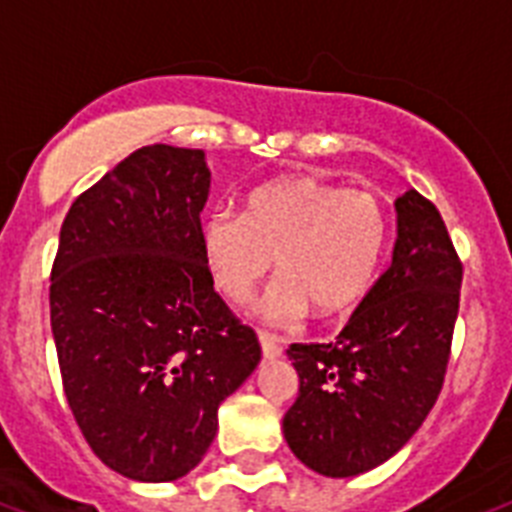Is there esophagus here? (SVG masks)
I'll list each match as a JSON object with an SVG mask.
<instances>
[{
	"label": "esophagus",
	"mask_w": 512,
	"mask_h": 512,
	"mask_svg": "<svg viewBox=\"0 0 512 512\" xmlns=\"http://www.w3.org/2000/svg\"><path fill=\"white\" fill-rule=\"evenodd\" d=\"M259 342H261V356H264L266 361H274V358H280V356H282L280 342L274 340L272 335H266V332H261Z\"/></svg>",
	"instance_id": "esophagus-1"
}]
</instances>
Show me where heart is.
I'll use <instances>...</instances> for the list:
<instances>
[{
  "label": "heart",
  "instance_id": "obj_1",
  "mask_svg": "<svg viewBox=\"0 0 512 512\" xmlns=\"http://www.w3.org/2000/svg\"><path fill=\"white\" fill-rule=\"evenodd\" d=\"M198 246L211 285L230 303L251 301L277 261L280 280L264 298V316L293 324L314 308L322 319L350 314L366 298L387 248V214L377 196L316 175L259 185L243 214L214 211Z\"/></svg>",
  "mask_w": 512,
  "mask_h": 512
}]
</instances>
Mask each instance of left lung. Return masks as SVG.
<instances>
[{"instance_id": "1", "label": "left lung", "mask_w": 512, "mask_h": 512, "mask_svg": "<svg viewBox=\"0 0 512 512\" xmlns=\"http://www.w3.org/2000/svg\"><path fill=\"white\" fill-rule=\"evenodd\" d=\"M395 211L390 269L337 340L287 350L301 384L282 432L295 458L332 479L398 453L437 403L450 361L463 266L432 201L405 190Z\"/></svg>"}]
</instances>
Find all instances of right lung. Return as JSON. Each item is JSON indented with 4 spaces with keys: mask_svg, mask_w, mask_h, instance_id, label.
<instances>
[{
    "mask_svg": "<svg viewBox=\"0 0 512 512\" xmlns=\"http://www.w3.org/2000/svg\"><path fill=\"white\" fill-rule=\"evenodd\" d=\"M209 185L201 149L143 146L59 230L49 306L67 405L96 458L135 481L196 468L261 361L201 259Z\"/></svg>",
    "mask_w": 512,
    "mask_h": 512,
    "instance_id": "obj_1",
    "label": "right lung"
}]
</instances>
